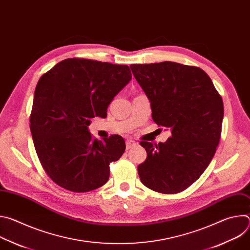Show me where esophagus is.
I'll use <instances>...</instances> for the list:
<instances>
[{
	"label": "esophagus",
	"instance_id": "1",
	"mask_svg": "<svg viewBox=\"0 0 250 250\" xmlns=\"http://www.w3.org/2000/svg\"><path fill=\"white\" fill-rule=\"evenodd\" d=\"M125 146H126V149H129V148L134 147L136 146V144H135V141H133L131 139H127L125 141Z\"/></svg>",
	"mask_w": 250,
	"mask_h": 250
}]
</instances>
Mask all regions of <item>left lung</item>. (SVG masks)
<instances>
[{"instance_id": "8db88e82", "label": "left lung", "mask_w": 250, "mask_h": 250, "mask_svg": "<svg viewBox=\"0 0 250 250\" xmlns=\"http://www.w3.org/2000/svg\"><path fill=\"white\" fill-rule=\"evenodd\" d=\"M129 67L149 99L153 121L172 133L158 145L140 142L147 152L137 167L140 181L158 193H180L216 153L224 119L222 97L199 67L171 61Z\"/></svg>"}]
</instances>
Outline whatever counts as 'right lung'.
<instances>
[{"label":"right lung","mask_w":250,"mask_h":250,"mask_svg":"<svg viewBox=\"0 0 250 250\" xmlns=\"http://www.w3.org/2000/svg\"><path fill=\"white\" fill-rule=\"evenodd\" d=\"M130 79L127 65L83 58L62 60L41 77L29 126L40 161L57 185L83 193L109 180L110 163L125 152V140L118 134L93 139L88 125L95 117H106Z\"/></svg>","instance_id":"obj_1"}]
</instances>
